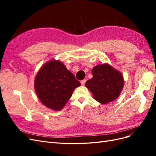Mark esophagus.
I'll list each match as a JSON object with an SVG mask.
<instances>
[{
    "label": "esophagus",
    "mask_w": 156,
    "mask_h": 156,
    "mask_svg": "<svg viewBox=\"0 0 156 156\" xmlns=\"http://www.w3.org/2000/svg\"><path fill=\"white\" fill-rule=\"evenodd\" d=\"M85 83H86V80L85 79H84V80H83V81H81V84H82L83 86H84V84H85Z\"/></svg>",
    "instance_id": "esophagus-1"
}]
</instances>
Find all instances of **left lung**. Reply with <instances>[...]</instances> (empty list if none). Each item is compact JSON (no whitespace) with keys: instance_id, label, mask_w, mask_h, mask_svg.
Instances as JSON below:
<instances>
[{"instance_id":"8db88e82","label":"left lung","mask_w":156,"mask_h":156,"mask_svg":"<svg viewBox=\"0 0 156 156\" xmlns=\"http://www.w3.org/2000/svg\"><path fill=\"white\" fill-rule=\"evenodd\" d=\"M93 77L86 82L94 100L107 104L119 98L124 87L122 73L107 63L99 64L92 70Z\"/></svg>"}]
</instances>
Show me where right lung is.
I'll return each instance as SVG.
<instances>
[{"instance_id":"right-lung-1","label":"right lung","mask_w":156,"mask_h":156,"mask_svg":"<svg viewBox=\"0 0 156 156\" xmlns=\"http://www.w3.org/2000/svg\"><path fill=\"white\" fill-rule=\"evenodd\" d=\"M80 85L81 83L64 63L55 59L42 66L34 80V89L40 101L56 111L62 109L75 88Z\"/></svg>"}]
</instances>
